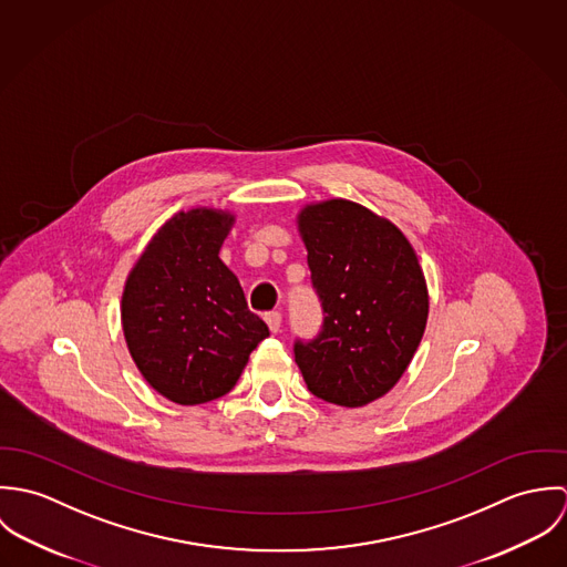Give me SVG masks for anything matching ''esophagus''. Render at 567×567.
I'll list each match as a JSON object with an SVG mask.
<instances>
[{"mask_svg":"<svg viewBox=\"0 0 567 567\" xmlns=\"http://www.w3.org/2000/svg\"><path fill=\"white\" fill-rule=\"evenodd\" d=\"M264 319H266V323H268L272 333L279 331V327H281V315L279 312H268Z\"/></svg>","mask_w":567,"mask_h":567,"instance_id":"1","label":"esophagus"}]
</instances>
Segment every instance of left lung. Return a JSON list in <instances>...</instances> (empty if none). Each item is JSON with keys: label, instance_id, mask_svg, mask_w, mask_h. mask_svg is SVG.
Wrapping results in <instances>:
<instances>
[{"label": "left lung", "instance_id": "1", "mask_svg": "<svg viewBox=\"0 0 567 567\" xmlns=\"http://www.w3.org/2000/svg\"><path fill=\"white\" fill-rule=\"evenodd\" d=\"M323 329L295 342L308 391L360 408L404 375L427 323V286L412 244L371 209L331 198L297 216Z\"/></svg>", "mask_w": 567, "mask_h": 567}]
</instances>
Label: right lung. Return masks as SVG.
<instances>
[{
    "instance_id": "obj_1",
    "label": "right lung",
    "mask_w": 567,
    "mask_h": 567,
    "mask_svg": "<svg viewBox=\"0 0 567 567\" xmlns=\"http://www.w3.org/2000/svg\"><path fill=\"white\" fill-rule=\"evenodd\" d=\"M236 216L174 214L144 248L122 292V329L144 380L165 400L207 404L227 395L250 351L270 333L220 259Z\"/></svg>"
}]
</instances>
